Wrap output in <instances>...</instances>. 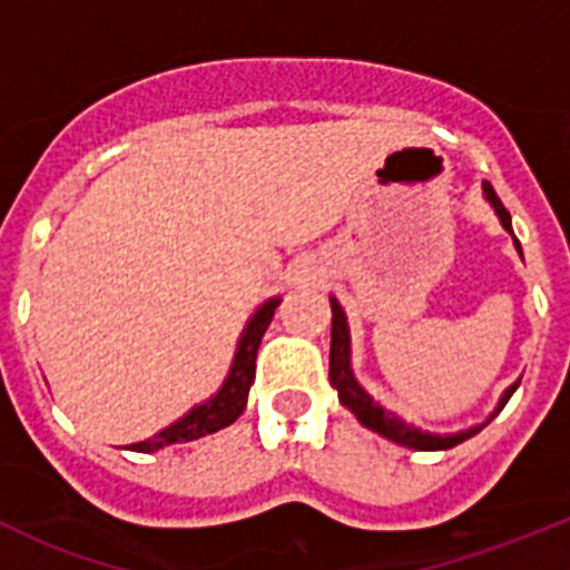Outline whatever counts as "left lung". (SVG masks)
<instances>
[{
	"label": "left lung",
	"instance_id": "8db88e82",
	"mask_svg": "<svg viewBox=\"0 0 570 570\" xmlns=\"http://www.w3.org/2000/svg\"><path fill=\"white\" fill-rule=\"evenodd\" d=\"M485 195H488V200L493 204V209H497L502 226L508 228L510 234H513V226H510V212L504 209V204L499 200V195L493 193V187L488 181H485ZM515 248L521 250L519 239H515ZM331 312H333V320H331V372H327V377H331V386L338 392V402H342L344 407H350V411L355 413V419H358L364 428H370V430H375V433L386 435V439L396 441V444L411 446V450H430V452H433V450H452V446H458L461 441L480 433V430L485 428V424L491 422V419L497 416V413L502 411L504 405H508V400L513 396L515 389H519V383H513V386L504 392L502 400H499V407L491 413V419H488L485 424H476V428L463 430V433H455V435L422 433L419 428L402 422V419L394 416L392 411H386V407L377 405V402L372 400V396L366 394L364 389L358 386V383H355L353 372H350L347 320H344V312H342V306L336 303V297H331Z\"/></svg>",
	"mask_w": 570,
	"mask_h": 570
}]
</instances>
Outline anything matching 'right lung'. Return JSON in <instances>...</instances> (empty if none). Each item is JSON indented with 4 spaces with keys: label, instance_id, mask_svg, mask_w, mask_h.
Masks as SVG:
<instances>
[{
    "label": "right lung",
    "instance_id": "right-lung-1",
    "mask_svg": "<svg viewBox=\"0 0 570 570\" xmlns=\"http://www.w3.org/2000/svg\"><path fill=\"white\" fill-rule=\"evenodd\" d=\"M281 301L264 303L256 312V317L248 322L245 327V336L239 342L237 355H234V366L228 381L223 383V389L212 396L204 405L193 407L184 419H178L176 424L165 428L163 433H157L148 441H137V444H129L131 452H157L168 444H181V441H195L200 435L217 433V430L228 428L232 422H237L239 413L245 411V402H248L250 383L256 377V353L258 344H262L264 331H267L269 320H273L275 308H278Z\"/></svg>",
    "mask_w": 570,
    "mask_h": 570
}]
</instances>
